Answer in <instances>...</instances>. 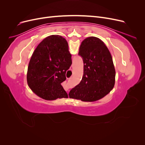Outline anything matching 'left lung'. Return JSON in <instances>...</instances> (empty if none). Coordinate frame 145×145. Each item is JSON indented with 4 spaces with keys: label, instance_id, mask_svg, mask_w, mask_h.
I'll return each instance as SVG.
<instances>
[{
    "label": "left lung",
    "instance_id": "1",
    "mask_svg": "<svg viewBox=\"0 0 145 145\" xmlns=\"http://www.w3.org/2000/svg\"><path fill=\"white\" fill-rule=\"evenodd\" d=\"M78 55L83 61L80 83L70 91V98L94 102L106 95L115 84L116 71L111 54L103 41L89 37L81 43Z\"/></svg>",
    "mask_w": 145,
    "mask_h": 145
}]
</instances>
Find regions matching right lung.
<instances>
[{
  "label": "right lung",
  "instance_id": "right-lung-1",
  "mask_svg": "<svg viewBox=\"0 0 145 145\" xmlns=\"http://www.w3.org/2000/svg\"><path fill=\"white\" fill-rule=\"evenodd\" d=\"M66 39L51 35L39 43L31 57L27 83L39 97L48 100L68 98L61 85L72 64L71 54Z\"/></svg>",
  "mask_w": 145,
  "mask_h": 145
}]
</instances>
